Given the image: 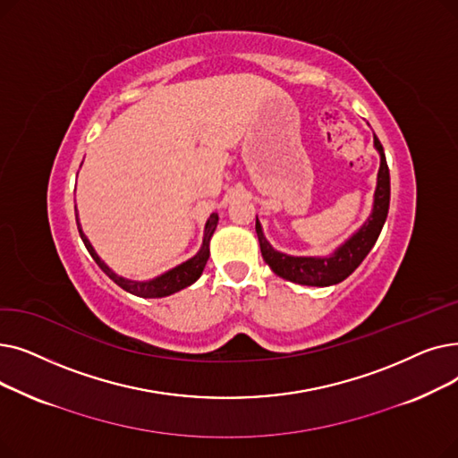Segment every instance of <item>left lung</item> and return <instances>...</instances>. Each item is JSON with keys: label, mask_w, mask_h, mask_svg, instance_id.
I'll list each match as a JSON object with an SVG mask.
<instances>
[{"label": "left lung", "mask_w": 458, "mask_h": 458, "mask_svg": "<svg viewBox=\"0 0 458 458\" xmlns=\"http://www.w3.org/2000/svg\"><path fill=\"white\" fill-rule=\"evenodd\" d=\"M375 147L380 155V169L377 177L373 212L367 217V222L330 257H293L287 253L276 251L265 238L263 227H260L259 220L255 222L260 253H263L265 263L272 268L274 274H277L283 279L298 283V285L330 287L346 279L361 265V260L375 246L389 210V169L384 155V147L377 136Z\"/></svg>", "instance_id": "left-lung-1"}]
</instances>
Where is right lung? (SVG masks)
<instances>
[{
  "label": "right lung",
  "mask_w": 458,
  "mask_h": 458,
  "mask_svg": "<svg viewBox=\"0 0 458 458\" xmlns=\"http://www.w3.org/2000/svg\"><path fill=\"white\" fill-rule=\"evenodd\" d=\"M76 224H78V231H80V236L81 241L87 248V251L91 253V257L95 259V263L102 268V272L106 276H110V279H114L117 285L121 289H124L126 293L130 294H136V296H141V298H164V296H169L173 293H179L181 289H186L190 287L191 283H195L199 279V276L203 274V268L207 265L208 260V255H210V250H208V244H210V238L216 231V225H217V214L212 212L210 217L207 220V225H205V236H203V246L201 250L195 253L191 259H188L186 263L171 268L169 272L155 277V279H148V281H132V279H126V277H121L117 276L110 267H107L104 260L97 255V251L93 250L91 242L87 241V236L83 234L81 227H80V222H78V214H76Z\"/></svg>",
  "instance_id": "right-lung-1"
}]
</instances>
